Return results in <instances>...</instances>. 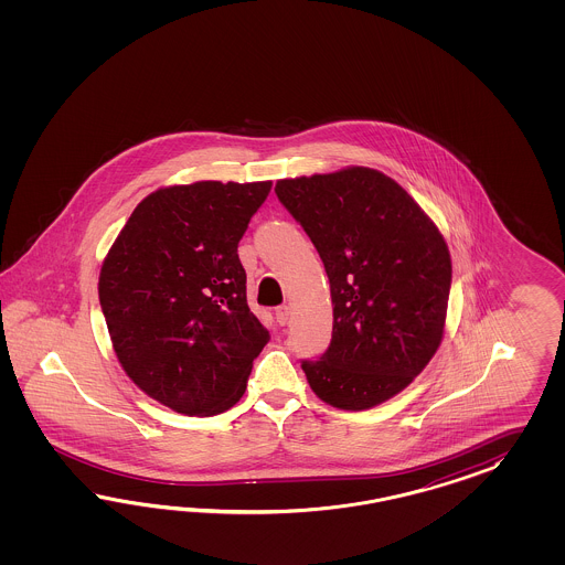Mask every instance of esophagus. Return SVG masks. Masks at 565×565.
I'll use <instances>...</instances> for the list:
<instances>
[{
  "label": "esophagus",
  "instance_id": "esophagus-1",
  "mask_svg": "<svg viewBox=\"0 0 565 565\" xmlns=\"http://www.w3.org/2000/svg\"><path fill=\"white\" fill-rule=\"evenodd\" d=\"M275 319H277V323L279 326H288V321H290V307H277L275 308Z\"/></svg>",
  "mask_w": 565,
  "mask_h": 565
}]
</instances>
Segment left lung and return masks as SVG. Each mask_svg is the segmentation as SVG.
<instances>
[{
  "label": "left lung",
  "mask_w": 565,
  "mask_h": 565,
  "mask_svg": "<svg viewBox=\"0 0 565 565\" xmlns=\"http://www.w3.org/2000/svg\"><path fill=\"white\" fill-rule=\"evenodd\" d=\"M275 194L312 239L331 288V343L302 360L308 385L335 408H373L411 385L441 343L444 236L406 190L369 168L279 180Z\"/></svg>",
  "instance_id": "left-lung-1"
}]
</instances>
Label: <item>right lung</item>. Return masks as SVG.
<instances>
[{"label":"right lung","mask_w":565,"mask_h":565,"mask_svg":"<svg viewBox=\"0 0 565 565\" xmlns=\"http://www.w3.org/2000/svg\"><path fill=\"white\" fill-rule=\"evenodd\" d=\"M271 182H194L138 203L103 260L99 302L124 371L189 416L232 408L269 331L238 257Z\"/></svg>","instance_id":"add662e5"}]
</instances>
